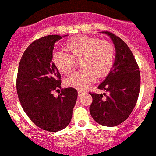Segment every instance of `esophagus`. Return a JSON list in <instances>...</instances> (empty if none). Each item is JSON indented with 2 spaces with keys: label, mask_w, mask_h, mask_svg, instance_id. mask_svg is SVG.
<instances>
[{
  "label": "esophagus",
  "mask_w": 156,
  "mask_h": 156,
  "mask_svg": "<svg viewBox=\"0 0 156 156\" xmlns=\"http://www.w3.org/2000/svg\"><path fill=\"white\" fill-rule=\"evenodd\" d=\"M84 94H85V91L84 90H78V95L79 96H83Z\"/></svg>",
  "instance_id": "obj_1"
}]
</instances>
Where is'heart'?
Returning <instances> with one entry per match:
<instances>
[{"label":"heart","instance_id":"obj_1","mask_svg":"<svg viewBox=\"0 0 156 156\" xmlns=\"http://www.w3.org/2000/svg\"><path fill=\"white\" fill-rule=\"evenodd\" d=\"M64 48L68 53L56 51L52 55V63L59 72L65 75L71 73L76 66V60L80 61L82 69L67 78V87L85 90L97 77L102 78L111 72L114 64L115 51L113 45L97 37L76 35L67 40Z\"/></svg>","mask_w":156,"mask_h":156}]
</instances>
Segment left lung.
<instances>
[{"label":"left lung","instance_id":"8db88e82","mask_svg":"<svg viewBox=\"0 0 156 156\" xmlns=\"http://www.w3.org/2000/svg\"><path fill=\"white\" fill-rule=\"evenodd\" d=\"M102 32L112 39L116 57L110 73L98 87L108 94L90 93L93 98L90 112L100 125L114 127L125 121L136 105L141 76L138 63L127 44L114 33Z\"/></svg>","mask_w":156,"mask_h":156}]
</instances>
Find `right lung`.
<instances>
[{"mask_svg": "<svg viewBox=\"0 0 156 156\" xmlns=\"http://www.w3.org/2000/svg\"><path fill=\"white\" fill-rule=\"evenodd\" d=\"M62 36L50 35L35 40L20 60L16 80L18 99L31 121L45 131L65 128L72 119L78 93L73 87L61 88V75L52 62L54 45Z\"/></svg>", "mask_w": 156, "mask_h": 156, "instance_id": "1", "label": "right lung"}]
</instances>
